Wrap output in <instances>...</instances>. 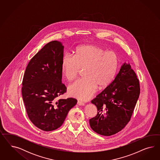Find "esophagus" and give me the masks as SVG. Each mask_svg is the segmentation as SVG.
<instances>
[{"label": "esophagus", "mask_w": 160, "mask_h": 160, "mask_svg": "<svg viewBox=\"0 0 160 160\" xmlns=\"http://www.w3.org/2000/svg\"><path fill=\"white\" fill-rule=\"evenodd\" d=\"M78 106H84L85 105V104L84 102H80V101H78Z\"/></svg>", "instance_id": "1"}]
</instances>
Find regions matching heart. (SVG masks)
<instances>
[{"label": "heart", "mask_w": 160, "mask_h": 160, "mask_svg": "<svg viewBox=\"0 0 160 160\" xmlns=\"http://www.w3.org/2000/svg\"><path fill=\"white\" fill-rule=\"evenodd\" d=\"M117 54L97 45H86L76 48L74 58L64 55L61 68L68 81L77 77L80 69H84V78L78 79L68 88L72 97L87 101L96 92L97 86L106 87L112 82L118 66Z\"/></svg>", "instance_id": "obj_1"}]
</instances>
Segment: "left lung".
<instances>
[{
    "instance_id": "left-lung-1",
    "label": "left lung",
    "mask_w": 160,
    "mask_h": 160,
    "mask_svg": "<svg viewBox=\"0 0 160 160\" xmlns=\"http://www.w3.org/2000/svg\"><path fill=\"white\" fill-rule=\"evenodd\" d=\"M140 82L130 63H124L114 80L92 103L97 114L89 120L92 130L104 136L115 134L130 120L140 96Z\"/></svg>"
}]
</instances>
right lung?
<instances>
[{
  "instance_id": "1",
  "label": "right lung",
  "mask_w": 160,
  "mask_h": 160,
  "mask_svg": "<svg viewBox=\"0 0 160 160\" xmlns=\"http://www.w3.org/2000/svg\"><path fill=\"white\" fill-rule=\"evenodd\" d=\"M64 46L54 40L30 60L23 76L22 94L29 119L42 130L53 131L63 124L69 110L77 104L73 98H56L66 92L62 82Z\"/></svg>"
}]
</instances>
